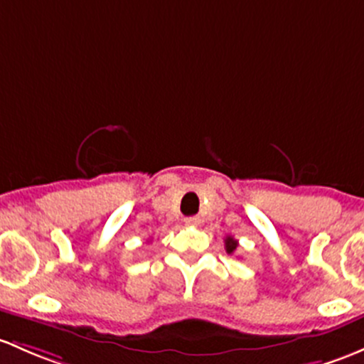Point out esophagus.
Returning <instances> with one entry per match:
<instances>
[{
  "label": "esophagus",
  "mask_w": 364,
  "mask_h": 364,
  "mask_svg": "<svg viewBox=\"0 0 364 364\" xmlns=\"http://www.w3.org/2000/svg\"><path fill=\"white\" fill-rule=\"evenodd\" d=\"M186 225H200V218L198 216H190L185 220Z\"/></svg>",
  "instance_id": "34e87169"
}]
</instances>
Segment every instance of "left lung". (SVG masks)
Returning <instances> with one entry per match:
<instances>
[{
    "label": "left lung",
    "instance_id": "obj_1",
    "mask_svg": "<svg viewBox=\"0 0 364 364\" xmlns=\"http://www.w3.org/2000/svg\"><path fill=\"white\" fill-rule=\"evenodd\" d=\"M237 246H239V242H237L232 235H228L227 239H225V250H227L228 255H232V252L237 250Z\"/></svg>",
    "mask_w": 364,
    "mask_h": 364
}]
</instances>
